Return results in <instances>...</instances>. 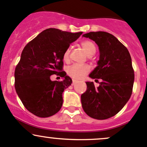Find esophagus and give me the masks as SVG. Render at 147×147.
<instances>
[{
	"label": "esophagus",
	"instance_id": "obj_1",
	"mask_svg": "<svg viewBox=\"0 0 147 147\" xmlns=\"http://www.w3.org/2000/svg\"><path fill=\"white\" fill-rule=\"evenodd\" d=\"M75 83H76V81H75V80H73V81H72V85H74V84H75Z\"/></svg>",
	"mask_w": 147,
	"mask_h": 147
}]
</instances>
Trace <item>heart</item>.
Listing matches in <instances>:
<instances>
[{"instance_id":"1","label":"heart","mask_w":147,"mask_h":147,"mask_svg":"<svg viewBox=\"0 0 147 147\" xmlns=\"http://www.w3.org/2000/svg\"><path fill=\"white\" fill-rule=\"evenodd\" d=\"M81 47L84 50L87 55L92 56L95 54L97 47L94 42L89 40H83L80 42ZM63 60L65 62H68L69 60V49H67L63 53ZM90 70V67L87 65H72L67 68V73L75 80H80L85 76L86 74L88 73Z\"/></svg>"}]
</instances>
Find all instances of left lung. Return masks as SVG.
<instances>
[{"mask_svg":"<svg viewBox=\"0 0 147 147\" xmlns=\"http://www.w3.org/2000/svg\"><path fill=\"white\" fill-rule=\"evenodd\" d=\"M99 46L98 66L90 78L101 80L96 87L87 82V90L81 95L84 112L96 119H106L115 116L126 105L132 93L134 71L127 47L113 35L107 32H90L83 35Z\"/></svg>","mask_w":147,"mask_h":147,"instance_id":"left-lung-1","label":"left lung"}]
</instances>
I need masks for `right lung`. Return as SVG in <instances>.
<instances>
[{"instance_id":"right-lung-1","label":"right lung","mask_w":147,"mask_h":147,"mask_svg":"<svg viewBox=\"0 0 147 147\" xmlns=\"http://www.w3.org/2000/svg\"><path fill=\"white\" fill-rule=\"evenodd\" d=\"M82 33L48 28L25 46L15 69V88L25 107L35 116L48 117L61 109L63 91L72 82L63 70V53ZM53 74L63 80L52 81Z\"/></svg>"}]
</instances>
